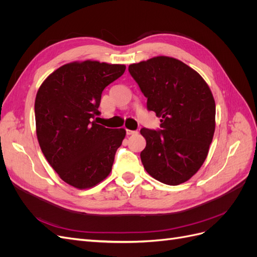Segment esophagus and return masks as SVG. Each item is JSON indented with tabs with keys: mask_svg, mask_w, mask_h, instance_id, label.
<instances>
[{
	"mask_svg": "<svg viewBox=\"0 0 257 257\" xmlns=\"http://www.w3.org/2000/svg\"><path fill=\"white\" fill-rule=\"evenodd\" d=\"M126 134L127 135H137L138 132L137 131H131V130H126Z\"/></svg>",
	"mask_w": 257,
	"mask_h": 257,
	"instance_id": "obj_1",
	"label": "esophagus"
}]
</instances>
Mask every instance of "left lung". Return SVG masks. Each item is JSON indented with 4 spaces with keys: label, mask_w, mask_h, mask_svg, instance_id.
I'll return each instance as SVG.
<instances>
[{
    "label": "left lung",
    "mask_w": 257,
    "mask_h": 257,
    "mask_svg": "<svg viewBox=\"0 0 257 257\" xmlns=\"http://www.w3.org/2000/svg\"><path fill=\"white\" fill-rule=\"evenodd\" d=\"M128 72L147 99L148 110L161 118L158 131L142 128L141 153L147 173L178 185L204 164L215 130V102L207 82L180 60L165 56L131 64Z\"/></svg>",
    "instance_id": "1"
}]
</instances>
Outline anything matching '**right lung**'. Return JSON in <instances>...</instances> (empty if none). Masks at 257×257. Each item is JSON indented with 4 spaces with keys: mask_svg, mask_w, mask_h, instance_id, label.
<instances>
[{
    "mask_svg": "<svg viewBox=\"0 0 257 257\" xmlns=\"http://www.w3.org/2000/svg\"><path fill=\"white\" fill-rule=\"evenodd\" d=\"M123 64L87 60L56 69L35 98L38 144L59 177L76 189H90L110 174L126 132L107 128L98 115L102 92L121 77Z\"/></svg>",
    "mask_w": 257,
    "mask_h": 257,
    "instance_id": "right-lung-1",
    "label": "right lung"
}]
</instances>
